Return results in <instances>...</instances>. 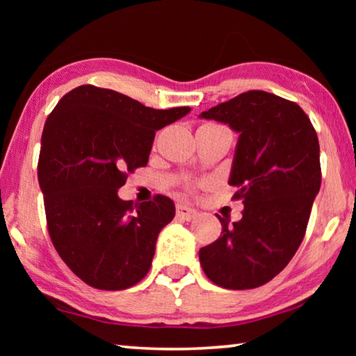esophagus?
Instances as JSON below:
<instances>
[{"label": "esophagus", "instance_id": "1", "mask_svg": "<svg viewBox=\"0 0 356 356\" xmlns=\"http://www.w3.org/2000/svg\"><path fill=\"white\" fill-rule=\"evenodd\" d=\"M176 213H177L179 218L186 220V221H191V220L196 218V210L188 207V206H185V204H177Z\"/></svg>", "mask_w": 356, "mask_h": 356}]
</instances>
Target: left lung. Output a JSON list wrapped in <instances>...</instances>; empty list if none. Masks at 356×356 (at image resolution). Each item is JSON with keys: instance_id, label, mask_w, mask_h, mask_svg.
Wrapping results in <instances>:
<instances>
[{"instance_id": "obj_1", "label": "left lung", "mask_w": 356, "mask_h": 356, "mask_svg": "<svg viewBox=\"0 0 356 356\" xmlns=\"http://www.w3.org/2000/svg\"><path fill=\"white\" fill-rule=\"evenodd\" d=\"M238 134L229 184L243 200L240 221L221 218V237L200 250L204 273L225 289H254L297 252L321 190V147L301 108L248 91L200 114Z\"/></svg>"}]
</instances>
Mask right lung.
<instances>
[{
    "instance_id": "1",
    "label": "right lung",
    "mask_w": 356,
    "mask_h": 356,
    "mask_svg": "<svg viewBox=\"0 0 356 356\" xmlns=\"http://www.w3.org/2000/svg\"><path fill=\"white\" fill-rule=\"evenodd\" d=\"M191 108L155 110L111 89H72L48 116L38 179L58 254L86 284L122 291L147 275L156 237L176 215L166 196L134 204L118 190L146 166L155 131Z\"/></svg>"
}]
</instances>
